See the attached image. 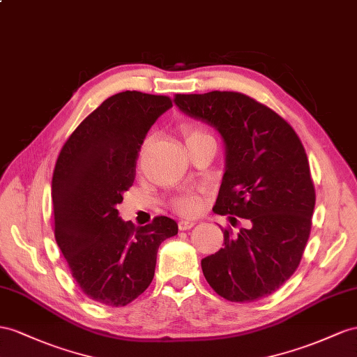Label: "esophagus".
<instances>
[{"label": "esophagus", "instance_id": "1", "mask_svg": "<svg viewBox=\"0 0 357 357\" xmlns=\"http://www.w3.org/2000/svg\"><path fill=\"white\" fill-rule=\"evenodd\" d=\"M196 223L195 222H191V220H181L179 223H178V227H179V231H188V229H191V227H193Z\"/></svg>", "mask_w": 357, "mask_h": 357}]
</instances>
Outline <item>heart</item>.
<instances>
[{
	"label": "heart",
	"instance_id": "heart-1",
	"mask_svg": "<svg viewBox=\"0 0 357 357\" xmlns=\"http://www.w3.org/2000/svg\"><path fill=\"white\" fill-rule=\"evenodd\" d=\"M182 132L185 137V143H190L197 139H204V137H211L204 128L197 125H185L182 128ZM204 190H187L184 193L178 195L172 200V208L175 213L184 217H195L204 208Z\"/></svg>",
	"mask_w": 357,
	"mask_h": 357
}]
</instances>
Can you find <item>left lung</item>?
<instances>
[{
    "label": "left lung",
    "mask_w": 357,
    "mask_h": 357,
    "mask_svg": "<svg viewBox=\"0 0 357 357\" xmlns=\"http://www.w3.org/2000/svg\"><path fill=\"white\" fill-rule=\"evenodd\" d=\"M181 112L222 134L226 172L215 214L245 227L222 229L225 248L202 259L218 296L250 303L273 294L303 257L312 227L315 187L307 155L292 126L271 108L238 91L176 95Z\"/></svg>",
    "instance_id": "1"
}]
</instances>
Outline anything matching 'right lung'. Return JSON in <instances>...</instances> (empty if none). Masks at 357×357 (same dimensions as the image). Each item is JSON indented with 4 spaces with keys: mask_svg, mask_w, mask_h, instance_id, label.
Instances as JSON below:
<instances>
[{
    "mask_svg": "<svg viewBox=\"0 0 357 357\" xmlns=\"http://www.w3.org/2000/svg\"><path fill=\"white\" fill-rule=\"evenodd\" d=\"M172 99L126 90L107 98L69 135L52 173L54 235L72 278L100 305L126 306L151 285L160 244L178 225L119 217L146 134Z\"/></svg>",
    "mask_w": 357,
    "mask_h": 357,
    "instance_id": "1",
    "label": "right lung"
}]
</instances>
